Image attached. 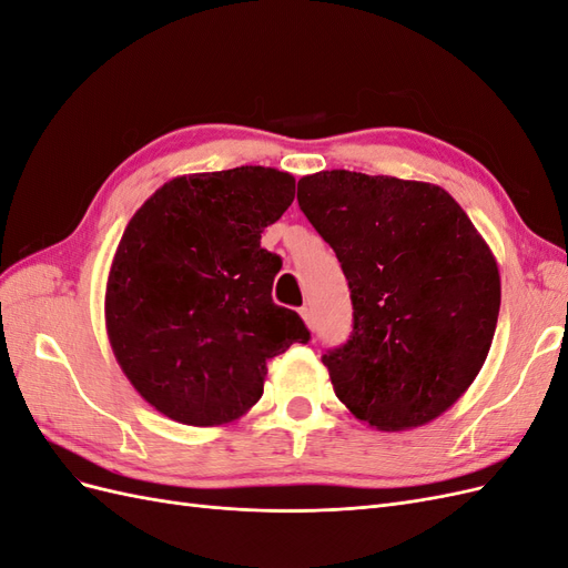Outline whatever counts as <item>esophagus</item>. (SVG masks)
Masks as SVG:
<instances>
[{"mask_svg": "<svg viewBox=\"0 0 568 568\" xmlns=\"http://www.w3.org/2000/svg\"><path fill=\"white\" fill-rule=\"evenodd\" d=\"M301 317L305 320L307 326H311V329H315V315H313V307L311 305H303L301 307Z\"/></svg>", "mask_w": 568, "mask_h": 568, "instance_id": "obj_1", "label": "esophagus"}]
</instances>
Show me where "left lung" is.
<instances>
[{"instance_id": "1", "label": "left lung", "mask_w": 568, "mask_h": 568, "mask_svg": "<svg viewBox=\"0 0 568 568\" xmlns=\"http://www.w3.org/2000/svg\"><path fill=\"white\" fill-rule=\"evenodd\" d=\"M298 205L346 274L353 332L322 355L334 393L382 432L422 426L476 379L500 313V274L445 189L324 170Z\"/></svg>"}]
</instances>
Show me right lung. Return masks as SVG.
<instances>
[{
  "label": "right lung",
  "mask_w": 568,
  "mask_h": 568,
  "mask_svg": "<svg viewBox=\"0 0 568 568\" xmlns=\"http://www.w3.org/2000/svg\"><path fill=\"white\" fill-rule=\"evenodd\" d=\"M296 180L242 165L163 184L120 239L106 324L120 367L165 417L227 424L261 400L267 359L311 332L272 301L282 257L261 234L294 201Z\"/></svg>",
  "instance_id": "1"
}]
</instances>
